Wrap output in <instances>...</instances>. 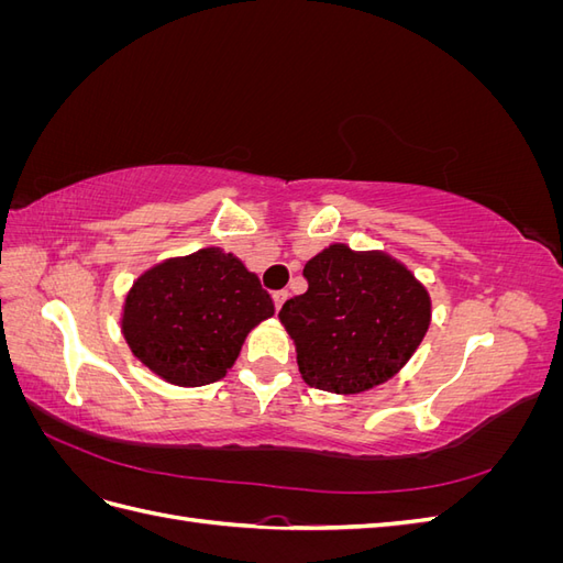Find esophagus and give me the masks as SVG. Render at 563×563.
Here are the masks:
<instances>
[{
	"instance_id": "34e87169",
	"label": "esophagus",
	"mask_w": 563,
	"mask_h": 563,
	"mask_svg": "<svg viewBox=\"0 0 563 563\" xmlns=\"http://www.w3.org/2000/svg\"><path fill=\"white\" fill-rule=\"evenodd\" d=\"M286 298H288V291H284V288H282V291L272 294V300H275V308H277V310H282V305L286 302Z\"/></svg>"
}]
</instances>
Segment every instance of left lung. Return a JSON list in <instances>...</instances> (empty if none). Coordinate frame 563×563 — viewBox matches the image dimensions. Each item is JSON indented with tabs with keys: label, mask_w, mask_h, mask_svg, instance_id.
I'll list each match as a JSON object with an SVG mask.
<instances>
[{
	"label": "left lung",
	"mask_w": 563,
	"mask_h": 563,
	"mask_svg": "<svg viewBox=\"0 0 563 563\" xmlns=\"http://www.w3.org/2000/svg\"><path fill=\"white\" fill-rule=\"evenodd\" d=\"M308 291L279 319L310 387L360 395L397 376L430 329L432 302L411 269L380 251L331 244L302 269Z\"/></svg>",
	"instance_id": "8db88e82"
}]
</instances>
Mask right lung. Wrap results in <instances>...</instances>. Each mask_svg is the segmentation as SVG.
I'll return each instance as SVG.
<instances>
[{
  "label": "right lung",
  "mask_w": 563,
  "mask_h": 563,
  "mask_svg": "<svg viewBox=\"0 0 563 563\" xmlns=\"http://www.w3.org/2000/svg\"><path fill=\"white\" fill-rule=\"evenodd\" d=\"M275 314L261 279L216 246L168 258L133 282L122 333L152 373L201 387L232 368L251 329Z\"/></svg>",
  "instance_id": "right-lung-1"
}]
</instances>
